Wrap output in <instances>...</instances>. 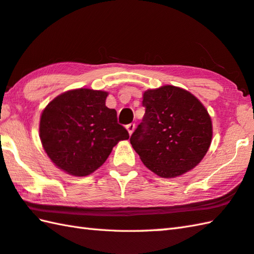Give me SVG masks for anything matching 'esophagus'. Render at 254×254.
<instances>
[{"label":"esophagus","mask_w":254,"mask_h":254,"mask_svg":"<svg viewBox=\"0 0 254 254\" xmlns=\"http://www.w3.org/2000/svg\"><path fill=\"white\" fill-rule=\"evenodd\" d=\"M134 128H135V124H134V123H130V124H127V132H128V134H130V135H132Z\"/></svg>","instance_id":"esophagus-1"}]
</instances>
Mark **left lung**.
<instances>
[{"mask_svg": "<svg viewBox=\"0 0 254 254\" xmlns=\"http://www.w3.org/2000/svg\"><path fill=\"white\" fill-rule=\"evenodd\" d=\"M142 104L145 114L130 142L144 165L164 178L197 166L212 138L211 119L203 104L171 84L144 91Z\"/></svg>", "mask_w": 254, "mask_h": 254, "instance_id": "obj_1", "label": "left lung"}]
</instances>
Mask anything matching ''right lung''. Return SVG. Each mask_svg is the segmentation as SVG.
Wrapping results in <instances>:
<instances>
[{"instance_id":"right-lung-1","label":"right lung","mask_w":254,"mask_h":254,"mask_svg":"<svg viewBox=\"0 0 254 254\" xmlns=\"http://www.w3.org/2000/svg\"><path fill=\"white\" fill-rule=\"evenodd\" d=\"M107 91L80 88L59 94L44 109L39 137L48 157L73 176H87L107 161L128 133L117 111L106 106Z\"/></svg>"}]
</instances>
